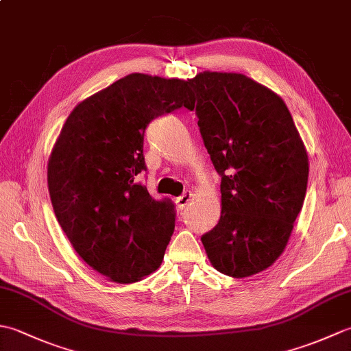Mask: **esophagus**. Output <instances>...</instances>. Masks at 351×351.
I'll return each instance as SVG.
<instances>
[{
    "label": "esophagus",
    "instance_id": "esophagus-1",
    "mask_svg": "<svg viewBox=\"0 0 351 351\" xmlns=\"http://www.w3.org/2000/svg\"><path fill=\"white\" fill-rule=\"evenodd\" d=\"M191 199H193V193L191 191H185L182 196H180V197L176 199L178 208H180V210H184V208L190 204Z\"/></svg>",
    "mask_w": 351,
    "mask_h": 351
}]
</instances>
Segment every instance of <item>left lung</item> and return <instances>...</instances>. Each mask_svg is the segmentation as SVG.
Instances as JSON below:
<instances>
[{
    "label": "left lung",
    "mask_w": 351,
    "mask_h": 351,
    "mask_svg": "<svg viewBox=\"0 0 351 351\" xmlns=\"http://www.w3.org/2000/svg\"><path fill=\"white\" fill-rule=\"evenodd\" d=\"M189 84L221 176L220 220L200 240L215 270L249 278L287 247L306 195V149L285 102L252 78L205 71Z\"/></svg>",
    "instance_id": "1"
}]
</instances>
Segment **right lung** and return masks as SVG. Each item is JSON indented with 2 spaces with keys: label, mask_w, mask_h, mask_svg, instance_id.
Masks as SVG:
<instances>
[{
  "label": "right lung",
  "mask_w": 351,
  "mask_h": 351,
  "mask_svg": "<svg viewBox=\"0 0 351 351\" xmlns=\"http://www.w3.org/2000/svg\"><path fill=\"white\" fill-rule=\"evenodd\" d=\"M195 108L189 81L131 73L80 102L48 161L56 217L93 270L132 283L162 263L175 229V205L138 182L143 138L154 119Z\"/></svg>",
  "instance_id": "obj_1"
}]
</instances>
